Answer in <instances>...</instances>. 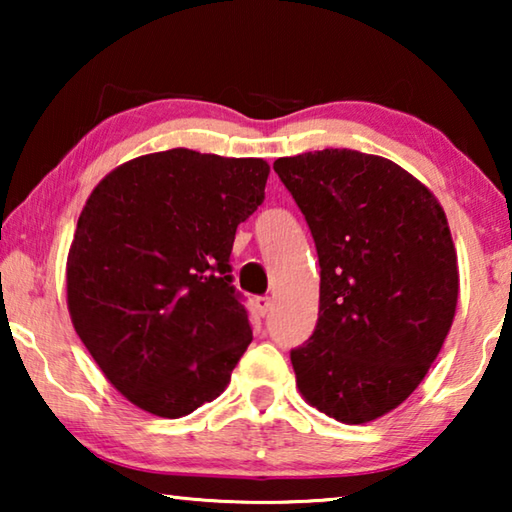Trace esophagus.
Segmentation results:
<instances>
[{"instance_id":"34e87169","label":"esophagus","mask_w":512,"mask_h":512,"mask_svg":"<svg viewBox=\"0 0 512 512\" xmlns=\"http://www.w3.org/2000/svg\"><path fill=\"white\" fill-rule=\"evenodd\" d=\"M271 307H273V300L268 296H257L255 298V309H257L259 316H266L268 311H271Z\"/></svg>"}]
</instances>
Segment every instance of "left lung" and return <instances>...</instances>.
<instances>
[{"label": "left lung", "mask_w": 512, "mask_h": 512, "mask_svg": "<svg viewBox=\"0 0 512 512\" xmlns=\"http://www.w3.org/2000/svg\"><path fill=\"white\" fill-rule=\"evenodd\" d=\"M314 237V334L291 350L296 384L345 424L400 406L436 361L456 314L458 266L447 216L400 164L350 149L273 162Z\"/></svg>", "instance_id": "8db88e82"}]
</instances>
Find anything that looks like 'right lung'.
I'll return each mask as SVG.
<instances>
[{
  "label": "right lung",
  "instance_id": "obj_1",
  "mask_svg": "<svg viewBox=\"0 0 512 512\" xmlns=\"http://www.w3.org/2000/svg\"><path fill=\"white\" fill-rule=\"evenodd\" d=\"M268 171L262 158L171 149L124 162L85 203L67 255L69 316L142 411L183 418L216 400L253 341L230 253Z\"/></svg>",
  "mask_w": 512,
  "mask_h": 512
}]
</instances>
